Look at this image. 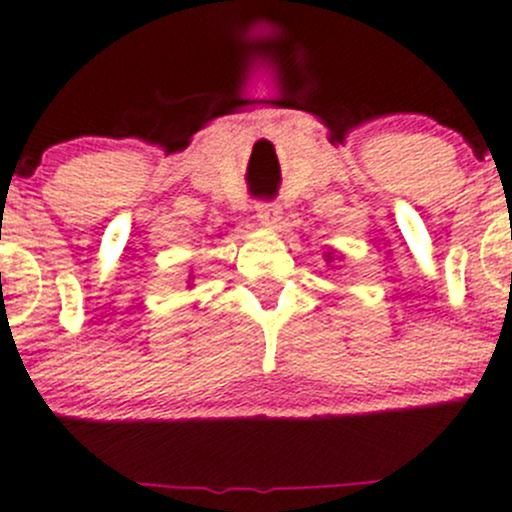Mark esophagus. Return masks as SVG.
<instances>
[{
	"instance_id": "34e87169",
	"label": "esophagus",
	"mask_w": 512,
	"mask_h": 512,
	"mask_svg": "<svg viewBox=\"0 0 512 512\" xmlns=\"http://www.w3.org/2000/svg\"><path fill=\"white\" fill-rule=\"evenodd\" d=\"M257 217H260L262 224H267V227H278L280 224V214H283V209H280L278 202H257Z\"/></svg>"
}]
</instances>
